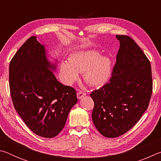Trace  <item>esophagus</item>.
<instances>
[{
    "mask_svg": "<svg viewBox=\"0 0 161 161\" xmlns=\"http://www.w3.org/2000/svg\"><path fill=\"white\" fill-rule=\"evenodd\" d=\"M77 98L79 99H81L83 97L86 96V93H84V92H80L77 94Z\"/></svg>",
    "mask_w": 161,
    "mask_h": 161,
    "instance_id": "1",
    "label": "esophagus"
}]
</instances>
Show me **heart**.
Instances as JSON below:
<instances>
[{
  "instance_id": "b5f03b06",
  "label": "heart",
  "mask_w": 161,
  "mask_h": 161,
  "mask_svg": "<svg viewBox=\"0 0 161 161\" xmlns=\"http://www.w3.org/2000/svg\"><path fill=\"white\" fill-rule=\"evenodd\" d=\"M62 80L72 84L84 72V80L92 86H101L109 81L112 73V62L107 55H101L96 50H81L70 54L68 62L60 64Z\"/></svg>"
}]
</instances>
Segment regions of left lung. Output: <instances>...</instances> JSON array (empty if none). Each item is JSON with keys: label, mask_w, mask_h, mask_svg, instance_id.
<instances>
[{"label": "left lung", "mask_w": 161, "mask_h": 161, "mask_svg": "<svg viewBox=\"0 0 161 161\" xmlns=\"http://www.w3.org/2000/svg\"><path fill=\"white\" fill-rule=\"evenodd\" d=\"M120 48L109 82L90 94L92 117L102 136L116 138L130 130L148 108L153 81L146 54L126 35H116Z\"/></svg>", "instance_id": "obj_1"}]
</instances>
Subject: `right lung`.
Instances as JSON below:
<instances>
[{"label": "right lung", "instance_id": "1", "mask_svg": "<svg viewBox=\"0 0 161 161\" xmlns=\"http://www.w3.org/2000/svg\"><path fill=\"white\" fill-rule=\"evenodd\" d=\"M45 45L30 37L11 59L10 90L13 105L32 132L44 138L59 134L77 103L76 91L57 80L58 59L49 60Z\"/></svg>", "mask_w": 161, "mask_h": 161}]
</instances>
